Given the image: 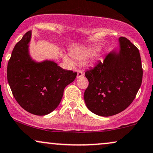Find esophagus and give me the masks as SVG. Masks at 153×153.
I'll list each match as a JSON object with an SVG mask.
<instances>
[{"instance_id":"esophagus-1","label":"esophagus","mask_w":153,"mask_h":153,"mask_svg":"<svg viewBox=\"0 0 153 153\" xmlns=\"http://www.w3.org/2000/svg\"><path fill=\"white\" fill-rule=\"evenodd\" d=\"M83 73H82V71H78V75H77V78H81V77L83 76Z\"/></svg>"}]
</instances>
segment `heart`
<instances>
[{"mask_svg": "<svg viewBox=\"0 0 153 153\" xmlns=\"http://www.w3.org/2000/svg\"><path fill=\"white\" fill-rule=\"evenodd\" d=\"M99 50H100V48L97 46L85 48H76L71 51V56L75 60L82 61V60H87V59L91 58V57L95 56L98 52ZM62 58L68 64L73 65V61L67 55L64 54L62 56Z\"/></svg>", "mask_w": 153, "mask_h": 153, "instance_id": "obj_1", "label": "heart"}]
</instances>
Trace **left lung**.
I'll return each mask as SVG.
<instances>
[{"label": "left lung", "mask_w": 153, "mask_h": 153, "mask_svg": "<svg viewBox=\"0 0 153 153\" xmlns=\"http://www.w3.org/2000/svg\"><path fill=\"white\" fill-rule=\"evenodd\" d=\"M85 75L89 82L84 93L87 108L100 116L116 115L132 103L140 88L143 68L138 49L120 37L117 48Z\"/></svg>", "instance_id": "left-lung-1"}]
</instances>
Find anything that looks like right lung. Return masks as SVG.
Returning a JSON list of instances; mask_svg holds the SVG:
<instances>
[{"mask_svg":"<svg viewBox=\"0 0 153 153\" xmlns=\"http://www.w3.org/2000/svg\"><path fill=\"white\" fill-rule=\"evenodd\" d=\"M32 31L15 45L8 63L7 78L18 103L28 113L45 115L60 104L64 89L77 73L62 69L51 60L37 61L31 57Z\"/></svg>","mask_w":153,"mask_h":153,"instance_id":"right-lung-1","label":"right lung"}]
</instances>
